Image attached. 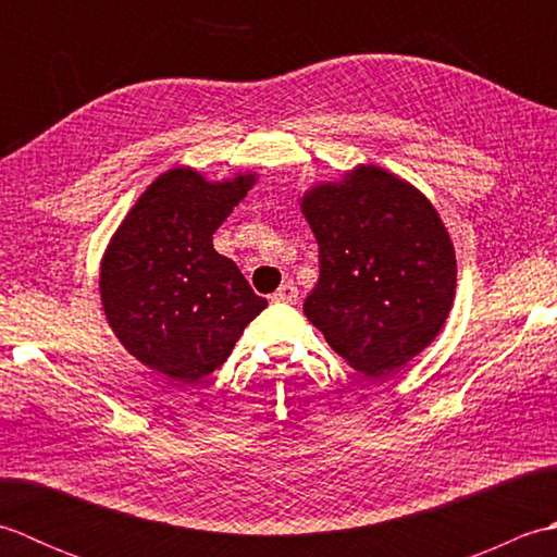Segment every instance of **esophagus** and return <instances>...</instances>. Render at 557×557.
I'll return each instance as SVG.
<instances>
[{"mask_svg":"<svg viewBox=\"0 0 557 557\" xmlns=\"http://www.w3.org/2000/svg\"><path fill=\"white\" fill-rule=\"evenodd\" d=\"M299 299V289L294 287V282H285V285H280V289L272 294V301H285V304H294Z\"/></svg>","mask_w":557,"mask_h":557,"instance_id":"34e87169","label":"esophagus"}]
</instances>
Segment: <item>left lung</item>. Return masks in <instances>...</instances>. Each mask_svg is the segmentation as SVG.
Instances as JSON below:
<instances>
[{
    "instance_id": "8db88e82",
    "label": "left lung",
    "mask_w": 557,
    "mask_h": 557,
    "mask_svg": "<svg viewBox=\"0 0 557 557\" xmlns=\"http://www.w3.org/2000/svg\"><path fill=\"white\" fill-rule=\"evenodd\" d=\"M321 277L304 313L351 369L381 377L431 345L453 309L455 246L431 200L375 164L301 198Z\"/></svg>"
}]
</instances>
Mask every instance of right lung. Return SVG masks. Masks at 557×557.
I'll list each match as a JSON object with an SVG mask.
<instances>
[{"instance_id":"add662e5","label":"right lung","mask_w":557,"mask_h":557,"mask_svg":"<svg viewBox=\"0 0 557 557\" xmlns=\"http://www.w3.org/2000/svg\"><path fill=\"white\" fill-rule=\"evenodd\" d=\"M253 182V174L206 182L191 168L164 172L104 251L100 297L110 327L132 357L174 385L220 369L268 306L234 260L212 248V234Z\"/></svg>"}]
</instances>
